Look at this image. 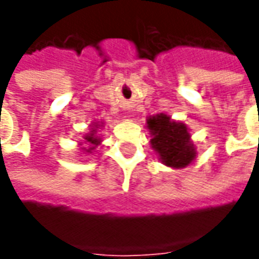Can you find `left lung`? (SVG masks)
<instances>
[{
	"label": "left lung",
	"mask_w": 259,
	"mask_h": 259,
	"mask_svg": "<svg viewBox=\"0 0 259 259\" xmlns=\"http://www.w3.org/2000/svg\"><path fill=\"white\" fill-rule=\"evenodd\" d=\"M151 132V146L159 154L165 165L170 168H185L195 158L194 144L183 123L170 120L166 115H157L147 120Z\"/></svg>",
	"instance_id": "left-lung-1"
}]
</instances>
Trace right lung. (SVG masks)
Here are the masks:
<instances>
[{
  "instance_id": "right-lung-1",
  "label": "right lung",
  "mask_w": 259,
  "mask_h": 259,
  "mask_svg": "<svg viewBox=\"0 0 259 259\" xmlns=\"http://www.w3.org/2000/svg\"><path fill=\"white\" fill-rule=\"evenodd\" d=\"M84 139H85V141H87V143H90V144H91L90 148H89V150H85V151H87V152L93 151V150L96 148V147H94V146H97V144L100 143V139H97V137H96V130H91L90 135L85 136Z\"/></svg>"
}]
</instances>
